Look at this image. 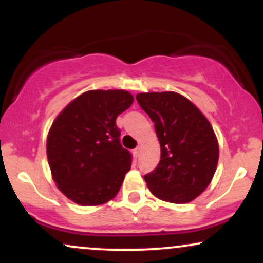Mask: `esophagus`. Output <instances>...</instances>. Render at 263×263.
<instances>
[{"label": "esophagus", "instance_id": "esophagus-1", "mask_svg": "<svg viewBox=\"0 0 263 263\" xmlns=\"http://www.w3.org/2000/svg\"><path fill=\"white\" fill-rule=\"evenodd\" d=\"M140 153H141V147H140V146L136 147V148L134 149V155H135L136 157H138V156H140Z\"/></svg>", "mask_w": 263, "mask_h": 263}]
</instances>
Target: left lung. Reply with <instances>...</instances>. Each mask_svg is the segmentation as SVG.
<instances>
[{
  "label": "left lung",
  "mask_w": 263,
  "mask_h": 263,
  "mask_svg": "<svg viewBox=\"0 0 263 263\" xmlns=\"http://www.w3.org/2000/svg\"><path fill=\"white\" fill-rule=\"evenodd\" d=\"M136 100L155 123L161 161L144 176L153 195L189 203L206 189L219 159L213 127L197 106L173 91L142 92Z\"/></svg>",
  "instance_id": "1"
}]
</instances>
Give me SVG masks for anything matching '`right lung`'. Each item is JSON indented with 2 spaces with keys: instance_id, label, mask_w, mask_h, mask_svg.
<instances>
[{
  "instance_id": "right-lung-1",
  "label": "right lung",
  "mask_w": 263,
  "mask_h": 263,
  "mask_svg": "<svg viewBox=\"0 0 263 263\" xmlns=\"http://www.w3.org/2000/svg\"><path fill=\"white\" fill-rule=\"evenodd\" d=\"M134 102L125 90L78 96L53 122L47 156L60 192L79 205H100L119 193L132 155L123 148L116 119Z\"/></svg>"
}]
</instances>
